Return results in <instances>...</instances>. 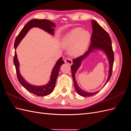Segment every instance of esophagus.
<instances>
[{"mask_svg": "<svg viewBox=\"0 0 131 131\" xmlns=\"http://www.w3.org/2000/svg\"><path fill=\"white\" fill-rule=\"evenodd\" d=\"M64 62H65L66 63H68V64H69V65H72V63H73L72 59H71L69 58H66L64 59Z\"/></svg>", "mask_w": 131, "mask_h": 131, "instance_id": "esophagus-1", "label": "esophagus"}]
</instances>
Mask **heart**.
Segmentation results:
<instances>
[{"mask_svg": "<svg viewBox=\"0 0 131 131\" xmlns=\"http://www.w3.org/2000/svg\"><path fill=\"white\" fill-rule=\"evenodd\" d=\"M91 35L89 31L81 28H76L71 30L63 39V45L70 47V53L74 56H79L84 52L88 46Z\"/></svg>", "mask_w": 131, "mask_h": 131, "instance_id": "heart-1", "label": "heart"}]
</instances>
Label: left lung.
Wrapping results in <instances>:
<instances>
[{"label":"left lung","mask_w":131,"mask_h":131,"mask_svg":"<svg viewBox=\"0 0 131 131\" xmlns=\"http://www.w3.org/2000/svg\"><path fill=\"white\" fill-rule=\"evenodd\" d=\"M91 23H92L93 31L92 35H91V42L89 49L84 55H82L80 57L74 59L73 61L74 64L71 67V70H72L75 90L79 95L83 97L92 96L98 92V91L94 92H86V91L82 90L80 88H79L76 80H75V74L77 73V70L81 66L83 60L88 57L90 53L93 52L94 50H101L106 54L107 57L108 58L109 69L108 80L105 84V85L110 80L111 76H112L114 61V54L112 48V40H111L109 34L94 20H92Z\"/></svg>","instance_id":"1"}]
</instances>
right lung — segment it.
I'll return each mask as SVG.
<instances>
[{
  "instance_id": "add662e5",
  "label": "right lung",
  "mask_w": 131,
  "mask_h": 131,
  "mask_svg": "<svg viewBox=\"0 0 131 131\" xmlns=\"http://www.w3.org/2000/svg\"><path fill=\"white\" fill-rule=\"evenodd\" d=\"M56 27L54 23L51 22L47 19H33L29 21L23 28L20 32L17 35L15 41L14 47L16 50L20 42L22 39L24 38L28 31L33 27H38L44 30L47 33L50 34H54V28ZM14 63L16 70V74L17 79L20 82V84L24 87V88L28 91V92L33 93L38 96H45L50 94L52 92L56 85V82L57 78L59 73V69L61 66L64 63V61L62 60V57H61L57 61L56 64L54 66L53 68L51 73L50 80L49 83L46 85L37 86L34 85H31L28 83L19 73V62L17 57V54L16 51L15 52V56L14 57Z\"/></svg>"
}]
</instances>
